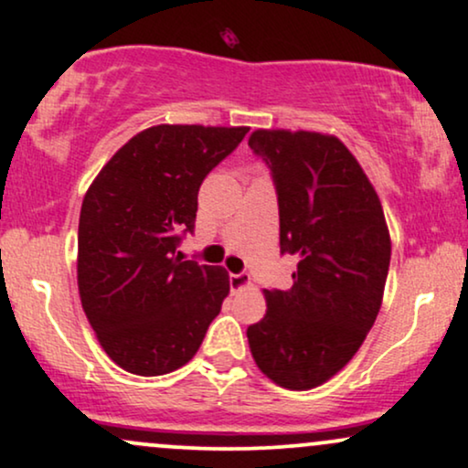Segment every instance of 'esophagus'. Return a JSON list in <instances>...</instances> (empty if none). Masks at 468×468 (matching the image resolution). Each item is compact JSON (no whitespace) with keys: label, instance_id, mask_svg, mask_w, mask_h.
<instances>
[{"label":"esophagus","instance_id":"34e87169","mask_svg":"<svg viewBox=\"0 0 468 468\" xmlns=\"http://www.w3.org/2000/svg\"><path fill=\"white\" fill-rule=\"evenodd\" d=\"M229 282H230V289H233V292H241V289H246L248 285H250V274H246V271L230 274Z\"/></svg>","mask_w":468,"mask_h":468}]
</instances>
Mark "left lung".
I'll return each mask as SVG.
<instances>
[{
	"label": "left lung",
	"mask_w": 468,
	"mask_h": 468,
	"mask_svg": "<svg viewBox=\"0 0 468 468\" xmlns=\"http://www.w3.org/2000/svg\"><path fill=\"white\" fill-rule=\"evenodd\" d=\"M248 146L274 179L281 252L298 261L287 292L265 289L268 311L248 326V343L271 382L306 391L350 363L374 326L391 238L374 186L339 138L257 129Z\"/></svg>",
	"instance_id": "1"
}]
</instances>
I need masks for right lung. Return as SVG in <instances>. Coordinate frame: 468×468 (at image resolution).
Wrapping results in <instances>:
<instances>
[{
    "instance_id": "right-lung-1",
    "label": "right lung",
    "mask_w": 468,
    "mask_h": 468,
    "mask_svg": "<svg viewBox=\"0 0 468 468\" xmlns=\"http://www.w3.org/2000/svg\"><path fill=\"white\" fill-rule=\"evenodd\" d=\"M248 127L157 125L133 135L88 187L77 235V287L105 354L135 376L192 360L229 295L220 265L183 261L200 183Z\"/></svg>"
}]
</instances>
